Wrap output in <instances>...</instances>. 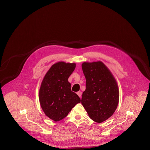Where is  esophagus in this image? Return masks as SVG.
I'll list each match as a JSON object with an SVG mask.
<instances>
[{"label":"esophagus","mask_w":150,"mask_h":150,"mask_svg":"<svg viewBox=\"0 0 150 150\" xmlns=\"http://www.w3.org/2000/svg\"><path fill=\"white\" fill-rule=\"evenodd\" d=\"M77 94L78 95L80 98H81V94H82V92H80V91H79V92H77Z\"/></svg>","instance_id":"1"}]
</instances>
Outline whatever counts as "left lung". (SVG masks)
<instances>
[{"label": "left lung", "mask_w": 150, "mask_h": 150, "mask_svg": "<svg viewBox=\"0 0 150 150\" xmlns=\"http://www.w3.org/2000/svg\"><path fill=\"white\" fill-rule=\"evenodd\" d=\"M81 67L86 79L81 104L89 117L100 123L110 117L117 107L118 86L112 73L101 61L85 62Z\"/></svg>", "instance_id": "obj_1"}]
</instances>
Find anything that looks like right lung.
<instances>
[{
    "instance_id": "1",
    "label": "right lung",
    "mask_w": 150,
    "mask_h": 150,
    "mask_svg": "<svg viewBox=\"0 0 150 150\" xmlns=\"http://www.w3.org/2000/svg\"><path fill=\"white\" fill-rule=\"evenodd\" d=\"M75 67V63H56L46 73L42 82L39 93L40 104L46 116L54 121L64 119L80 102L78 96L72 92L68 81Z\"/></svg>"
}]
</instances>
